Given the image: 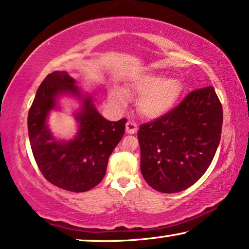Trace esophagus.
I'll use <instances>...</instances> for the list:
<instances>
[{
	"mask_svg": "<svg viewBox=\"0 0 249 249\" xmlns=\"http://www.w3.org/2000/svg\"><path fill=\"white\" fill-rule=\"evenodd\" d=\"M138 132V125H136L134 122L128 121L126 123V133L127 134H134V133Z\"/></svg>",
	"mask_w": 249,
	"mask_h": 249,
	"instance_id": "1",
	"label": "esophagus"
}]
</instances>
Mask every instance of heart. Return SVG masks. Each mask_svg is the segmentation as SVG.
I'll return each mask as SVG.
<instances>
[{
    "label": "heart",
    "mask_w": 249,
    "mask_h": 249,
    "mask_svg": "<svg viewBox=\"0 0 249 249\" xmlns=\"http://www.w3.org/2000/svg\"><path fill=\"white\" fill-rule=\"evenodd\" d=\"M132 90L140 94L138 107L140 113L150 120H157L170 113L183 92V83L175 76L166 78L159 73H145L132 81ZM110 98L115 103L124 105L126 93L123 89L114 88Z\"/></svg>",
    "instance_id": "1"
}]
</instances>
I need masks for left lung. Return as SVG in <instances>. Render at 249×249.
<instances>
[{"mask_svg":"<svg viewBox=\"0 0 249 249\" xmlns=\"http://www.w3.org/2000/svg\"><path fill=\"white\" fill-rule=\"evenodd\" d=\"M223 113L213 87L194 90L170 113L140 126L141 173L161 193L195 184L211 164L221 139Z\"/></svg>","mask_w":249,"mask_h":249,"instance_id":"1","label":"left lung"}]
</instances>
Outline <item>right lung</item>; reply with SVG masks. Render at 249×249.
Wrapping results in <instances>:
<instances>
[{"label": "right lung", "mask_w": 249, "mask_h": 249, "mask_svg": "<svg viewBox=\"0 0 249 249\" xmlns=\"http://www.w3.org/2000/svg\"><path fill=\"white\" fill-rule=\"evenodd\" d=\"M63 96L74 97L80 105L72 113L78 129L70 140L56 138L48 124L51 111L60 109ZM125 124V118L110 122L103 117L93 98L65 71H55L45 78L28 114L31 150L41 174L55 186L75 193L89 191L103 180Z\"/></svg>", "instance_id": "obj_1"}]
</instances>
